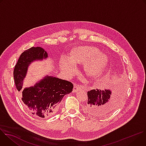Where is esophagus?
I'll return each instance as SVG.
<instances>
[{
  "label": "esophagus",
  "mask_w": 146,
  "mask_h": 146,
  "mask_svg": "<svg viewBox=\"0 0 146 146\" xmlns=\"http://www.w3.org/2000/svg\"><path fill=\"white\" fill-rule=\"evenodd\" d=\"M81 87L79 86L77 84H74V88H73V92H77L80 89H81Z\"/></svg>",
  "instance_id": "1"
}]
</instances>
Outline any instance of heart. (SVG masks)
<instances>
[{
	"mask_svg": "<svg viewBox=\"0 0 146 146\" xmlns=\"http://www.w3.org/2000/svg\"><path fill=\"white\" fill-rule=\"evenodd\" d=\"M86 62L84 70L90 77H96L102 73L108 63L107 56L95 47L82 46L74 48L69 58L62 56L59 60L60 69L66 75L70 76L77 65Z\"/></svg>",
	"mask_w": 146,
	"mask_h": 146,
	"instance_id": "obj_1",
	"label": "heart"
}]
</instances>
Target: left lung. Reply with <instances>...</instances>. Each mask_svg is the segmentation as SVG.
I'll use <instances>...</instances> for the list:
<instances>
[{
    "mask_svg": "<svg viewBox=\"0 0 146 146\" xmlns=\"http://www.w3.org/2000/svg\"><path fill=\"white\" fill-rule=\"evenodd\" d=\"M87 95L86 110L95 117L110 113L118 107L123 98V92L121 90L112 92L110 89H96L88 91Z\"/></svg>",
    "mask_w": 146,
    "mask_h": 146,
    "instance_id": "1",
    "label": "left lung"
}]
</instances>
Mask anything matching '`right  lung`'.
Wrapping results in <instances>:
<instances>
[{
    "label": "right lung",
    "instance_id": "add662e5",
    "mask_svg": "<svg viewBox=\"0 0 146 146\" xmlns=\"http://www.w3.org/2000/svg\"><path fill=\"white\" fill-rule=\"evenodd\" d=\"M48 53L40 47H32L21 54L14 69V79L18 91L23 88L29 65L35 61L47 59ZM73 88L71 82L47 75L33 86L21 90L25 107L32 115L40 118L52 115L64 96Z\"/></svg>",
    "mask_w": 146,
    "mask_h": 146
}]
</instances>
